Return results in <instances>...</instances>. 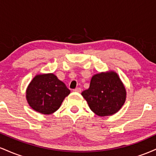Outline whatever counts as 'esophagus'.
Listing matches in <instances>:
<instances>
[{"instance_id": "34e87169", "label": "esophagus", "mask_w": 156, "mask_h": 156, "mask_svg": "<svg viewBox=\"0 0 156 156\" xmlns=\"http://www.w3.org/2000/svg\"><path fill=\"white\" fill-rule=\"evenodd\" d=\"M73 91H74V92H81V89L79 88V87H78V88H76Z\"/></svg>"}]
</instances>
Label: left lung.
I'll list each match as a JSON object with an SVG mask.
<instances>
[{"mask_svg": "<svg viewBox=\"0 0 156 156\" xmlns=\"http://www.w3.org/2000/svg\"><path fill=\"white\" fill-rule=\"evenodd\" d=\"M81 94L93 112L105 117L121 108L125 101L126 91L115 73H102L92 77L89 88Z\"/></svg>", "mask_w": 156, "mask_h": 156, "instance_id": "8db88e82", "label": "left lung"}]
</instances>
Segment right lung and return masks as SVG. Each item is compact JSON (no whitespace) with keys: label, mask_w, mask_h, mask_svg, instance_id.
Here are the masks:
<instances>
[{"label":"right lung","mask_w":156,"mask_h":156,"mask_svg":"<svg viewBox=\"0 0 156 156\" xmlns=\"http://www.w3.org/2000/svg\"><path fill=\"white\" fill-rule=\"evenodd\" d=\"M70 93L69 89L55 75H38L28 85L26 98L36 112L51 114L58 110L64 99Z\"/></svg>","instance_id":"1"}]
</instances>
